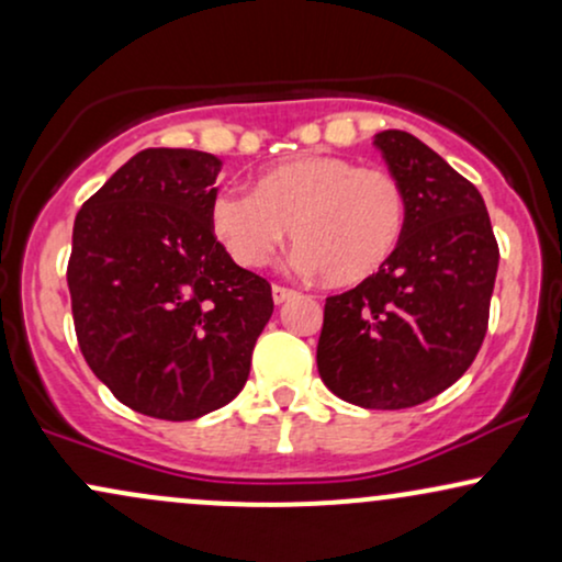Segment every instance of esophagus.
Returning <instances> with one entry per match:
<instances>
[{"label":"esophagus","instance_id":"obj_1","mask_svg":"<svg viewBox=\"0 0 562 562\" xmlns=\"http://www.w3.org/2000/svg\"><path fill=\"white\" fill-rule=\"evenodd\" d=\"M295 290H290V288H282V285H274L272 288V299H274V303L277 306H280V303H285V301H290V299H295Z\"/></svg>","mask_w":562,"mask_h":562}]
</instances>
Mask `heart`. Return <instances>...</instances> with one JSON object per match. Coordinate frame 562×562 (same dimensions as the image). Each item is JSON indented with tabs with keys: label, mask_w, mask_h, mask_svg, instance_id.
I'll return each mask as SVG.
<instances>
[{
	"label": "heart",
	"mask_w": 562,
	"mask_h": 562,
	"mask_svg": "<svg viewBox=\"0 0 562 562\" xmlns=\"http://www.w3.org/2000/svg\"><path fill=\"white\" fill-rule=\"evenodd\" d=\"M409 203L383 169H359L338 156H301L272 166L254 192L224 187L209 203L211 232L240 267L274 259L293 229L295 263L333 285L378 274L402 243Z\"/></svg>",
	"instance_id": "1"
}]
</instances>
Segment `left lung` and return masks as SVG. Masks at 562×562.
Wrapping results in <instances>:
<instances>
[{"instance_id":"1","label":"left lung","mask_w":562,"mask_h":562,"mask_svg":"<svg viewBox=\"0 0 562 562\" xmlns=\"http://www.w3.org/2000/svg\"><path fill=\"white\" fill-rule=\"evenodd\" d=\"M409 218L391 261L330 295L322 383L364 409H406L457 383L483 344L499 248L481 192L409 132L375 134Z\"/></svg>"}]
</instances>
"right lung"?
Masks as SVG:
<instances>
[{
    "instance_id": "1",
    "label": "right lung",
    "mask_w": 562,
    "mask_h": 562,
    "mask_svg": "<svg viewBox=\"0 0 562 562\" xmlns=\"http://www.w3.org/2000/svg\"><path fill=\"white\" fill-rule=\"evenodd\" d=\"M222 160L147 147L74 222L68 290L87 364L121 404L184 423L229 404L274 312L209 224Z\"/></svg>"
}]
</instances>
